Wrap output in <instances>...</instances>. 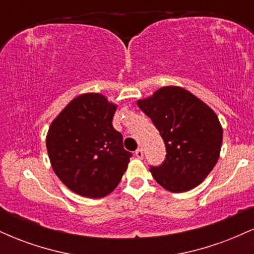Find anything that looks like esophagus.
<instances>
[{"mask_svg":"<svg viewBox=\"0 0 254 254\" xmlns=\"http://www.w3.org/2000/svg\"><path fill=\"white\" fill-rule=\"evenodd\" d=\"M135 155H136L137 159H143V150L139 149V148H138V149L135 151Z\"/></svg>","mask_w":254,"mask_h":254,"instance_id":"1","label":"esophagus"}]
</instances>
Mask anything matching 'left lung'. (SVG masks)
I'll use <instances>...</instances> for the list:
<instances>
[{"mask_svg":"<svg viewBox=\"0 0 254 254\" xmlns=\"http://www.w3.org/2000/svg\"><path fill=\"white\" fill-rule=\"evenodd\" d=\"M166 145V159L150 167L157 184L173 193L190 191L208 177L220 157L223 129L214 110L183 87L166 86L137 100Z\"/></svg>","mask_w":254,"mask_h":254,"instance_id":"left-lung-1","label":"left lung"}]
</instances>
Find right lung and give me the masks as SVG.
<instances>
[{
  "label": "right lung",
  "mask_w": 254,
  "mask_h": 254,
  "mask_svg": "<svg viewBox=\"0 0 254 254\" xmlns=\"http://www.w3.org/2000/svg\"><path fill=\"white\" fill-rule=\"evenodd\" d=\"M117 105L99 93H84L52 121L46 149L52 170L69 190L103 198L118 186L130 162L123 136L113 127Z\"/></svg>",
  "instance_id": "1"
}]
</instances>
